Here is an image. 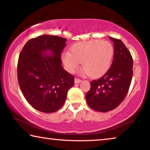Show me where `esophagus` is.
<instances>
[{
    "instance_id": "34e87169",
    "label": "esophagus",
    "mask_w": 150,
    "mask_h": 150,
    "mask_svg": "<svg viewBox=\"0 0 150 150\" xmlns=\"http://www.w3.org/2000/svg\"><path fill=\"white\" fill-rule=\"evenodd\" d=\"M81 81V79H78V78L75 79V83H79Z\"/></svg>"
}]
</instances>
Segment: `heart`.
Listing matches in <instances>:
<instances>
[{"label":"heart","instance_id":"heart-1","mask_svg":"<svg viewBox=\"0 0 150 150\" xmlns=\"http://www.w3.org/2000/svg\"><path fill=\"white\" fill-rule=\"evenodd\" d=\"M71 52L62 54L66 69L73 73L82 63L83 69L92 77L105 74L110 67L114 55L113 45L108 41L91 40L77 43L71 47Z\"/></svg>","mask_w":150,"mask_h":150}]
</instances>
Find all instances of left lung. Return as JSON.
Listing matches in <instances>:
<instances>
[{
	"instance_id": "1",
	"label": "left lung",
	"mask_w": 150,
	"mask_h": 150,
	"mask_svg": "<svg viewBox=\"0 0 150 150\" xmlns=\"http://www.w3.org/2000/svg\"><path fill=\"white\" fill-rule=\"evenodd\" d=\"M114 43V56L110 69L105 75L91 82L86 94L88 105L96 111H110L125 98L132 79L133 59L120 40L109 37Z\"/></svg>"
}]
</instances>
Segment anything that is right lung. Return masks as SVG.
Instances as JSON below:
<instances>
[{"label":"right lung","instance_id":"right-lung-1","mask_svg":"<svg viewBox=\"0 0 150 150\" xmlns=\"http://www.w3.org/2000/svg\"><path fill=\"white\" fill-rule=\"evenodd\" d=\"M64 38L43 35L30 40L20 53L18 81L25 98L33 108L52 113L63 105L74 76L62 66L61 54L66 45ZM48 50L51 54L44 52Z\"/></svg>","mask_w":150,"mask_h":150}]
</instances>
